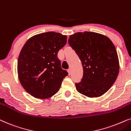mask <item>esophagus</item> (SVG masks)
Here are the masks:
<instances>
[{
	"label": "esophagus",
	"mask_w": 131,
	"mask_h": 131,
	"mask_svg": "<svg viewBox=\"0 0 131 131\" xmlns=\"http://www.w3.org/2000/svg\"><path fill=\"white\" fill-rule=\"evenodd\" d=\"M68 73H69V75H71V69H68Z\"/></svg>",
	"instance_id": "obj_1"
}]
</instances>
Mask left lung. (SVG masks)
I'll return each mask as SVG.
<instances>
[{
  "label": "left lung",
  "mask_w": 131,
  "mask_h": 131,
  "mask_svg": "<svg viewBox=\"0 0 131 131\" xmlns=\"http://www.w3.org/2000/svg\"><path fill=\"white\" fill-rule=\"evenodd\" d=\"M68 42L81 60L83 77L75 83L79 93L89 97L106 93L119 72V62L112 41L95 32H78L69 36Z\"/></svg>",
  "instance_id": "1"
}]
</instances>
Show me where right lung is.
Listing matches in <instances>:
<instances>
[{"label":"right lung","mask_w":131,"mask_h":131,"mask_svg":"<svg viewBox=\"0 0 131 131\" xmlns=\"http://www.w3.org/2000/svg\"><path fill=\"white\" fill-rule=\"evenodd\" d=\"M67 42V36L54 32L36 35L26 41L19 54L17 71L28 93L47 99L59 91L68 73L62 69L57 53Z\"/></svg>","instance_id":"right-lung-1"}]
</instances>
